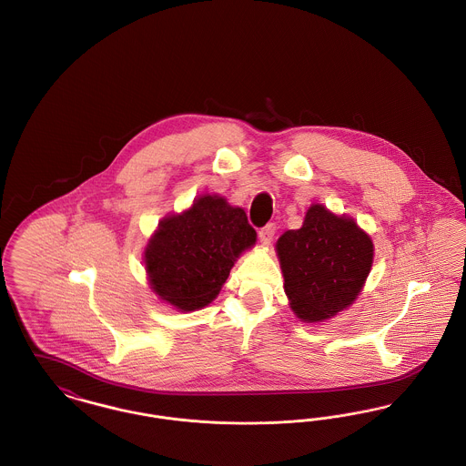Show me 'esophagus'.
<instances>
[{
  "instance_id": "obj_1",
  "label": "esophagus",
  "mask_w": 466,
  "mask_h": 466,
  "mask_svg": "<svg viewBox=\"0 0 466 466\" xmlns=\"http://www.w3.org/2000/svg\"><path fill=\"white\" fill-rule=\"evenodd\" d=\"M274 234H276V227H274V223H268L264 228H260V232H258L260 243L264 244V246H268L270 241H272V238H274Z\"/></svg>"
}]
</instances>
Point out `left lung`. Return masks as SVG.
Listing matches in <instances>:
<instances>
[{
  "instance_id": "left-lung-1",
  "label": "left lung",
  "mask_w": 466,
  "mask_h": 466,
  "mask_svg": "<svg viewBox=\"0 0 466 466\" xmlns=\"http://www.w3.org/2000/svg\"><path fill=\"white\" fill-rule=\"evenodd\" d=\"M276 253L293 314L319 323L358 299L372 268L374 243L351 217L310 204L302 227L287 230Z\"/></svg>"
}]
</instances>
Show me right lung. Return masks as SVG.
Instances as JSON below:
<instances>
[{
	"label": "right lung",
	"instance_id": "right-lung-1",
	"mask_svg": "<svg viewBox=\"0 0 466 466\" xmlns=\"http://www.w3.org/2000/svg\"><path fill=\"white\" fill-rule=\"evenodd\" d=\"M257 243L243 208L202 194L181 213L164 217L143 253L148 285L181 312L211 304L230 268Z\"/></svg>",
	"mask_w": 466,
	"mask_h": 466
}]
</instances>
